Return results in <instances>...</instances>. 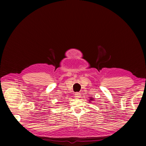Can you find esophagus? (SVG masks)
Wrapping results in <instances>:
<instances>
[{
    "instance_id": "1",
    "label": "esophagus",
    "mask_w": 146,
    "mask_h": 146,
    "mask_svg": "<svg viewBox=\"0 0 146 146\" xmlns=\"http://www.w3.org/2000/svg\"><path fill=\"white\" fill-rule=\"evenodd\" d=\"M80 94L79 92H76L75 94V97H76V98H80Z\"/></svg>"
}]
</instances>
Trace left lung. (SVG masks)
Returning a JSON list of instances; mask_svg holds the SVG:
<instances>
[{
    "label": "left lung",
    "instance_id": "1",
    "mask_svg": "<svg viewBox=\"0 0 146 146\" xmlns=\"http://www.w3.org/2000/svg\"><path fill=\"white\" fill-rule=\"evenodd\" d=\"M90 98H91V99H90V100H93V99H92V97H91Z\"/></svg>",
    "mask_w": 146,
    "mask_h": 146
}]
</instances>
